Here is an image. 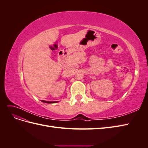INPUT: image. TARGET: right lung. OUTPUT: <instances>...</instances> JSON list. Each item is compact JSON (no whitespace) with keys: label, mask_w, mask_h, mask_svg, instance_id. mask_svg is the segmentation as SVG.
<instances>
[{"label":"right lung","mask_w":148,"mask_h":148,"mask_svg":"<svg viewBox=\"0 0 148 148\" xmlns=\"http://www.w3.org/2000/svg\"><path fill=\"white\" fill-rule=\"evenodd\" d=\"M43 102H46V103H53V102H57V101L56 102H51V101H42Z\"/></svg>","instance_id":"right-lung-1"}]
</instances>
